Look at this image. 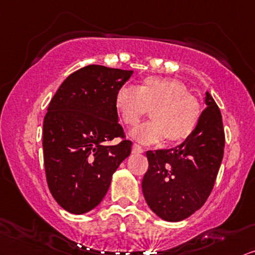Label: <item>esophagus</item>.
Instances as JSON below:
<instances>
[{
    "label": "esophagus",
    "instance_id": "1",
    "mask_svg": "<svg viewBox=\"0 0 255 255\" xmlns=\"http://www.w3.org/2000/svg\"><path fill=\"white\" fill-rule=\"evenodd\" d=\"M143 151H144V149L140 146V144H137V143L133 144V153L140 154V153H143Z\"/></svg>",
    "mask_w": 255,
    "mask_h": 255
}]
</instances>
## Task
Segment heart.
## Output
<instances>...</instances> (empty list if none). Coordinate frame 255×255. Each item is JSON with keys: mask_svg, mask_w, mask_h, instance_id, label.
Returning a JSON list of instances; mask_svg holds the SVG:
<instances>
[{"mask_svg": "<svg viewBox=\"0 0 255 255\" xmlns=\"http://www.w3.org/2000/svg\"><path fill=\"white\" fill-rule=\"evenodd\" d=\"M115 108L129 128L136 127L150 111L153 121L133 131V136L143 143L163 137L168 143L182 142L191 136L201 118L199 100L189 94L185 83L169 77H144L136 88L122 86L115 95Z\"/></svg>", "mask_w": 255, "mask_h": 255, "instance_id": "heart-1", "label": "heart"}]
</instances>
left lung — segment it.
Instances as JSON below:
<instances>
[{"label": "left lung", "instance_id": "obj_1", "mask_svg": "<svg viewBox=\"0 0 255 255\" xmlns=\"http://www.w3.org/2000/svg\"><path fill=\"white\" fill-rule=\"evenodd\" d=\"M207 108L189 137L170 149L148 150L142 192L148 206L166 221L191 217L208 199L220 168L225 131L220 109L207 92Z\"/></svg>", "mask_w": 255, "mask_h": 255}]
</instances>
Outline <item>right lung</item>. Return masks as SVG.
I'll list each match as a JSON object with an SVG mask.
<instances>
[{"label":"right lung","mask_w":255,"mask_h":255,"mask_svg":"<svg viewBox=\"0 0 255 255\" xmlns=\"http://www.w3.org/2000/svg\"><path fill=\"white\" fill-rule=\"evenodd\" d=\"M131 74L98 64L83 67L64 80L48 106L42 141L47 183L69 213L95 208L113 173L129 156L131 141L118 122L115 95ZM115 137L120 143L105 146Z\"/></svg>","instance_id":"add662e5"}]
</instances>
